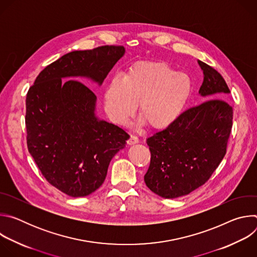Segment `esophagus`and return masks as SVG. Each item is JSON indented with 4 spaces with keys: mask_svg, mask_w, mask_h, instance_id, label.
<instances>
[{
    "mask_svg": "<svg viewBox=\"0 0 257 257\" xmlns=\"http://www.w3.org/2000/svg\"><path fill=\"white\" fill-rule=\"evenodd\" d=\"M138 142H139V139H138V137L135 136V135H131L130 138L127 140V143H128L129 145L136 144V143H138Z\"/></svg>",
    "mask_w": 257,
    "mask_h": 257,
    "instance_id": "34e87169",
    "label": "esophagus"
}]
</instances>
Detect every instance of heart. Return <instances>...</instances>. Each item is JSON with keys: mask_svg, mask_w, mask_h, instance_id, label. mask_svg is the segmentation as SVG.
<instances>
[{"mask_svg": "<svg viewBox=\"0 0 257 257\" xmlns=\"http://www.w3.org/2000/svg\"><path fill=\"white\" fill-rule=\"evenodd\" d=\"M189 78L175 72L164 62L131 67L109 81L103 90V107L108 119L125 126L134 115L137 103L139 124L164 129L180 116L190 94Z\"/></svg>", "mask_w": 257, "mask_h": 257, "instance_id": "obj_1", "label": "heart"}]
</instances>
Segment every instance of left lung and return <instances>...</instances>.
Segmentation results:
<instances>
[{
    "label": "left lung",
    "mask_w": 257,
    "mask_h": 257,
    "mask_svg": "<svg viewBox=\"0 0 257 257\" xmlns=\"http://www.w3.org/2000/svg\"><path fill=\"white\" fill-rule=\"evenodd\" d=\"M197 62L203 71L198 93L206 101L146 139L152 158L144 182L164 198L184 196L203 185L226 155L233 123L230 89L216 70Z\"/></svg>",
    "instance_id": "left-lung-1"
}]
</instances>
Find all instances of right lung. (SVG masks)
Here are the masks:
<instances>
[{
  "mask_svg": "<svg viewBox=\"0 0 257 257\" xmlns=\"http://www.w3.org/2000/svg\"><path fill=\"white\" fill-rule=\"evenodd\" d=\"M125 48L68 53L47 66L26 95L28 152L51 185L72 197L93 193L129 135L95 115L96 96L82 82L102 84ZM65 78H71L64 82Z\"/></svg>",
  "mask_w": 257,
  "mask_h": 257,
  "instance_id": "add662e5",
  "label": "right lung"
}]
</instances>
